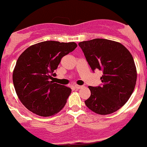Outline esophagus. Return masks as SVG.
<instances>
[{
    "label": "esophagus",
    "mask_w": 147,
    "mask_h": 147,
    "mask_svg": "<svg viewBox=\"0 0 147 147\" xmlns=\"http://www.w3.org/2000/svg\"><path fill=\"white\" fill-rule=\"evenodd\" d=\"M74 87H75L76 88V89H80V88H82L83 87V86H79V85H75L74 86Z\"/></svg>",
    "instance_id": "esophagus-1"
}]
</instances>
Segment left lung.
<instances>
[{"label": "left lung", "mask_w": 147, "mask_h": 147, "mask_svg": "<svg viewBox=\"0 0 147 147\" xmlns=\"http://www.w3.org/2000/svg\"><path fill=\"white\" fill-rule=\"evenodd\" d=\"M91 70L102 71L101 86H88L91 96L85 101L89 109L101 115L112 114L130 98L136 82V69L130 52L118 42L95 38L80 42Z\"/></svg>", "instance_id": "obj_1"}]
</instances>
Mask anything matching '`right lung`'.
Here are the masks:
<instances>
[{"mask_svg":"<svg viewBox=\"0 0 147 147\" xmlns=\"http://www.w3.org/2000/svg\"><path fill=\"white\" fill-rule=\"evenodd\" d=\"M76 47L74 42L47 40L33 45L21 53L13 81L18 98L29 111L51 117L63 108L71 89L51 79L56 76L54 71L62 58Z\"/></svg>","mask_w":147,"mask_h":147,"instance_id":"right-lung-1","label":"right lung"}]
</instances>
